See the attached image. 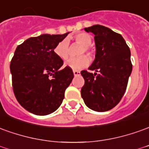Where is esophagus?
<instances>
[{"mask_svg":"<svg viewBox=\"0 0 149 149\" xmlns=\"http://www.w3.org/2000/svg\"><path fill=\"white\" fill-rule=\"evenodd\" d=\"M73 74H74V76H79L81 74V72L79 71H77V70H73Z\"/></svg>","mask_w":149,"mask_h":149,"instance_id":"34e87169","label":"esophagus"}]
</instances>
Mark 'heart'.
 I'll list each match as a JSON object with an SVG mask.
<instances>
[{
	"instance_id": "obj_1",
	"label": "heart",
	"mask_w": 149,
	"mask_h": 149,
	"mask_svg": "<svg viewBox=\"0 0 149 149\" xmlns=\"http://www.w3.org/2000/svg\"><path fill=\"white\" fill-rule=\"evenodd\" d=\"M71 39H72L78 44L83 46V48L80 52V55H82V56L77 57V58L69 59L65 63V65L67 67L71 68L72 69L80 70L83 68L86 67L89 64V59L88 57L83 55L84 53H85L90 58H93L94 56L93 51L89 48V46L92 43V38L89 34L79 33L77 35L73 36ZM54 52L57 56L60 58L61 60H67L69 56V43L68 42V40L64 39V40L60 41V42H58L54 49Z\"/></svg>"
}]
</instances>
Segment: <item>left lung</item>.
<instances>
[{"mask_svg": "<svg viewBox=\"0 0 149 149\" xmlns=\"http://www.w3.org/2000/svg\"><path fill=\"white\" fill-rule=\"evenodd\" d=\"M94 36L96 56L90 70L81 72L85 85L81 90L85 105L93 111L103 112L121 101L132 70L131 52L121 35L111 29L94 25L85 28Z\"/></svg>", "mask_w": 149, "mask_h": 149, "instance_id": "8db88e82", "label": "left lung"}]
</instances>
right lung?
Wrapping results in <instances>:
<instances>
[{
    "mask_svg": "<svg viewBox=\"0 0 149 149\" xmlns=\"http://www.w3.org/2000/svg\"><path fill=\"white\" fill-rule=\"evenodd\" d=\"M68 34L32 37L15 50L10 62L13 93L32 114L47 115L56 111L74 77L71 68L60 69L64 61L54 52Z\"/></svg>",
    "mask_w": 149,
    "mask_h": 149,
    "instance_id": "obj_1",
    "label": "right lung"
}]
</instances>
